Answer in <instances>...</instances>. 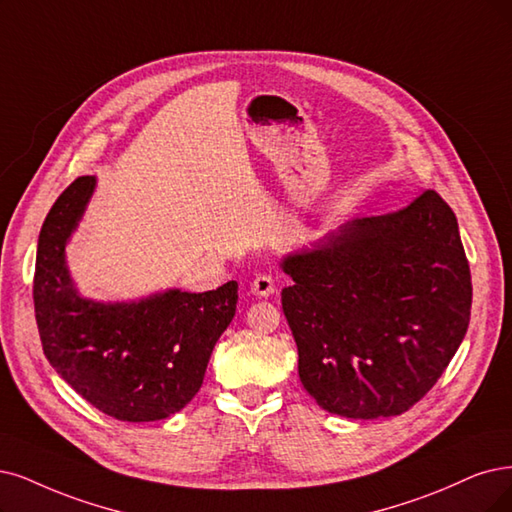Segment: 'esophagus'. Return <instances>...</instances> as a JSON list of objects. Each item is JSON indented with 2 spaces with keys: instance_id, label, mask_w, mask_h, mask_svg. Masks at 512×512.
<instances>
[{
  "instance_id": "esophagus-1",
  "label": "esophagus",
  "mask_w": 512,
  "mask_h": 512,
  "mask_svg": "<svg viewBox=\"0 0 512 512\" xmlns=\"http://www.w3.org/2000/svg\"><path fill=\"white\" fill-rule=\"evenodd\" d=\"M276 285H274V276L272 274H257L251 282V293L257 297H270L274 293Z\"/></svg>"
}]
</instances>
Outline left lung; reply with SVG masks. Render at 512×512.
<instances>
[{
    "mask_svg": "<svg viewBox=\"0 0 512 512\" xmlns=\"http://www.w3.org/2000/svg\"><path fill=\"white\" fill-rule=\"evenodd\" d=\"M282 312L299 380L329 413L401 415L437 384L468 329L472 282L449 204L426 189L409 206L354 219L287 255Z\"/></svg>",
    "mask_w": 512,
    "mask_h": 512,
    "instance_id": "obj_1",
    "label": "left lung"
}]
</instances>
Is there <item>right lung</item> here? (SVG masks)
I'll list each match as a JSON object with an SVG mask.
<instances>
[{
  "label": "right lung",
  "instance_id": "add662e5",
  "mask_svg": "<svg viewBox=\"0 0 512 512\" xmlns=\"http://www.w3.org/2000/svg\"><path fill=\"white\" fill-rule=\"evenodd\" d=\"M97 179L78 177L56 198L37 240L33 304L44 354L80 396L122 422L181 411L202 386L208 358L232 323L238 282L217 291L168 289L101 304L75 289L65 261Z\"/></svg>",
  "mask_w": 512,
  "mask_h": 512
}]
</instances>
